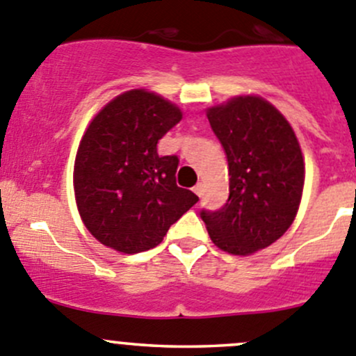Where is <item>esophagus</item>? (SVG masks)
Here are the masks:
<instances>
[{
    "label": "esophagus",
    "mask_w": 356,
    "mask_h": 356,
    "mask_svg": "<svg viewBox=\"0 0 356 356\" xmlns=\"http://www.w3.org/2000/svg\"><path fill=\"white\" fill-rule=\"evenodd\" d=\"M193 191H195L198 196H201V195H203V184H201V182H198V184H196L195 188H193Z\"/></svg>",
    "instance_id": "obj_1"
}]
</instances>
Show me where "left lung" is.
Here are the masks:
<instances>
[{
	"label": "left lung",
	"mask_w": 356,
	"mask_h": 356,
	"mask_svg": "<svg viewBox=\"0 0 356 356\" xmlns=\"http://www.w3.org/2000/svg\"><path fill=\"white\" fill-rule=\"evenodd\" d=\"M229 165V198L201 210L211 241L232 254H251L277 241L301 201L305 163L300 143L277 108L258 96H238L207 110Z\"/></svg>",
	"instance_id": "1"
}]
</instances>
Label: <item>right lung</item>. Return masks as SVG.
Returning <instances> with one entry per match:
<instances>
[{
	"mask_svg": "<svg viewBox=\"0 0 356 356\" xmlns=\"http://www.w3.org/2000/svg\"><path fill=\"white\" fill-rule=\"evenodd\" d=\"M181 118L177 106L145 89L117 96L92 118L75 156L74 191L102 245L129 254L155 248L198 201L175 184L179 158L156 152Z\"/></svg>",
	"mask_w": 356,
	"mask_h": 356,
	"instance_id": "obj_1",
	"label": "right lung"
}]
</instances>
